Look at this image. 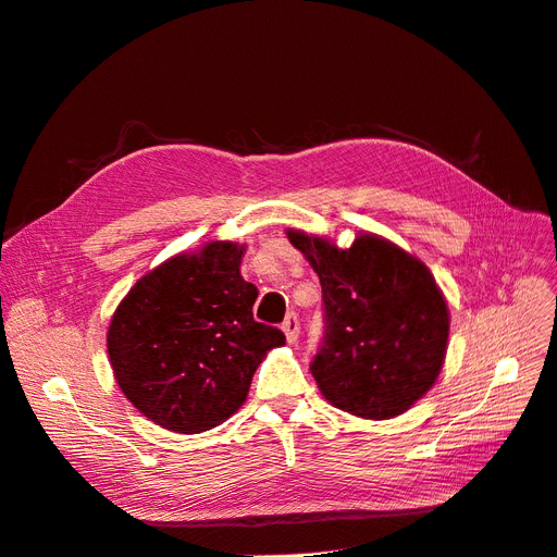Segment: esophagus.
<instances>
[{
  "label": "esophagus",
  "mask_w": 557,
  "mask_h": 557,
  "mask_svg": "<svg viewBox=\"0 0 557 557\" xmlns=\"http://www.w3.org/2000/svg\"><path fill=\"white\" fill-rule=\"evenodd\" d=\"M281 330L285 332V339H288V344H295L299 339V318L295 313H288L283 320Z\"/></svg>",
  "instance_id": "esophagus-1"
}]
</instances>
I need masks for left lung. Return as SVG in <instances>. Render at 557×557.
<instances>
[{
  "mask_svg": "<svg viewBox=\"0 0 557 557\" xmlns=\"http://www.w3.org/2000/svg\"><path fill=\"white\" fill-rule=\"evenodd\" d=\"M323 288L325 336L311 374L336 409L385 420L407 411L442 372L448 307L430 269L393 242L358 234L350 248L288 230Z\"/></svg>",
  "mask_w": 557,
  "mask_h": 557,
  "instance_id": "8db88e82",
  "label": "left lung"
}]
</instances>
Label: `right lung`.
I'll use <instances>...</instances> for the list:
<instances>
[{"label": "right lung", "mask_w": 557, "mask_h": 557, "mask_svg": "<svg viewBox=\"0 0 557 557\" xmlns=\"http://www.w3.org/2000/svg\"><path fill=\"white\" fill-rule=\"evenodd\" d=\"M244 246L211 242L141 276L117 305L109 360L123 395L156 425L197 434L246 401L278 327L258 323V288L239 274Z\"/></svg>", "instance_id": "obj_1"}]
</instances>
